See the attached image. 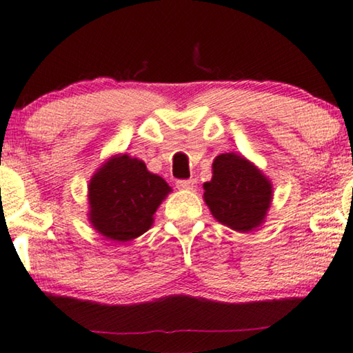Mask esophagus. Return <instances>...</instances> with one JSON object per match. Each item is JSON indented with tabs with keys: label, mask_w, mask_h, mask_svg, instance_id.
I'll use <instances>...</instances> for the list:
<instances>
[{
	"label": "esophagus",
	"mask_w": 353,
	"mask_h": 353,
	"mask_svg": "<svg viewBox=\"0 0 353 353\" xmlns=\"http://www.w3.org/2000/svg\"><path fill=\"white\" fill-rule=\"evenodd\" d=\"M196 186V180H178L176 181V188L178 189H183V191H189V189H192Z\"/></svg>",
	"instance_id": "34e87169"
}]
</instances>
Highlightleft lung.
<instances>
[{
  "label": "left lung",
  "instance_id": "obj_1",
  "mask_svg": "<svg viewBox=\"0 0 353 353\" xmlns=\"http://www.w3.org/2000/svg\"><path fill=\"white\" fill-rule=\"evenodd\" d=\"M212 180L203 183V201L213 218L237 232H252L265 221L272 203V183L242 154L214 157Z\"/></svg>",
  "mask_w": 353,
  "mask_h": 353
}]
</instances>
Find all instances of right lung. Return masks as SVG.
<instances>
[{"mask_svg": "<svg viewBox=\"0 0 353 353\" xmlns=\"http://www.w3.org/2000/svg\"><path fill=\"white\" fill-rule=\"evenodd\" d=\"M172 188L148 170L145 162L114 154L92 175L88 188L89 221L113 242H130L154 223V213Z\"/></svg>", "mask_w": 353, "mask_h": 353, "instance_id": "add662e5", "label": "right lung"}]
</instances>
